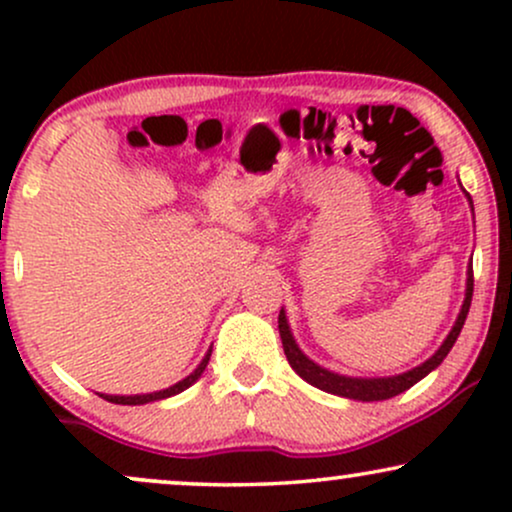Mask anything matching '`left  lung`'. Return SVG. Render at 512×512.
Here are the masks:
<instances>
[{
  "instance_id": "obj_1",
  "label": "left lung",
  "mask_w": 512,
  "mask_h": 512,
  "mask_svg": "<svg viewBox=\"0 0 512 512\" xmlns=\"http://www.w3.org/2000/svg\"><path fill=\"white\" fill-rule=\"evenodd\" d=\"M472 293H474V272L469 269L467 272V296H464L460 317H457L455 327H452L448 339H445L443 346H440L436 354L428 358L426 363H421V366L409 370V373L395 375V378H370V380L344 378V375L330 373V370L320 368L317 363L310 361V358L305 356L301 349H298L296 342H293V334L289 330V322H286L284 310L279 313L281 344H284V354H286V358H289L291 368L301 375L305 383L320 387V390H325V392H332V395L358 399V402H380V399H390V397L399 395V392L409 390L411 385L419 383L421 378H426L433 368H438L440 363H443V358L450 354L452 344H455L457 337H460L462 325H464V320H467V313H469V305H472Z\"/></svg>"
}]
</instances>
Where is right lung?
I'll list each match as a JSON object with an SVG mask.
<instances>
[{"label":"right lung","mask_w":512,"mask_h":512,"mask_svg":"<svg viewBox=\"0 0 512 512\" xmlns=\"http://www.w3.org/2000/svg\"><path fill=\"white\" fill-rule=\"evenodd\" d=\"M209 356H211V351L202 358V363H199V366L195 368V373H190L185 380H180V383H175L173 387H168V390L151 392V395H134V397H117V395H101V397L108 399V402H113V404H146V402H156V399H166L170 395H178V392L187 390V387L195 383L199 375L204 373V368H207V363H209Z\"/></svg>","instance_id":"right-lung-1"}]
</instances>
